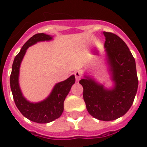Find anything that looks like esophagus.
Masks as SVG:
<instances>
[{
	"mask_svg": "<svg viewBox=\"0 0 147 147\" xmlns=\"http://www.w3.org/2000/svg\"><path fill=\"white\" fill-rule=\"evenodd\" d=\"M75 76H76V81L78 82V81L81 79V78H82V74H81V72H79V71H76V72H75Z\"/></svg>",
	"mask_w": 147,
	"mask_h": 147,
	"instance_id": "34e87169",
	"label": "esophagus"
}]
</instances>
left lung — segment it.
Instances as JSON below:
<instances>
[{"instance_id":"obj_1","label":"left lung","mask_w":147,"mask_h":147,"mask_svg":"<svg viewBox=\"0 0 147 147\" xmlns=\"http://www.w3.org/2000/svg\"><path fill=\"white\" fill-rule=\"evenodd\" d=\"M103 35L113 85L105 87L87 74L79 83L88 113L98 120L110 121L123 116L130 108L137 94L138 78L134 58L123 40L108 32H103Z\"/></svg>"}]
</instances>
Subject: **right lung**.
I'll list each match as a JSON object with an SVG mask.
<instances>
[{"label":"right lung","mask_w":147,"mask_h":147,"mask_svg":"<svg viewBox=\"0 0 147 147\" xmlns=\"http://www.w3.org/2000/svg\"><path fill=\"white\" fill-rule=\"evenodd\" d=\"M53 39L52 36L46 33L35 34L23 46L13 62L10 84L15 105L25 117L36 123H49L62 115L65 99L76 82L75 76L72 75L66 80L56 83L49 96L39 102H31L23 95L19 84L20 67L26 50L38 42L50 41Z\"/></svg>","instance_id":"right-lung-1"}]
</instances>
